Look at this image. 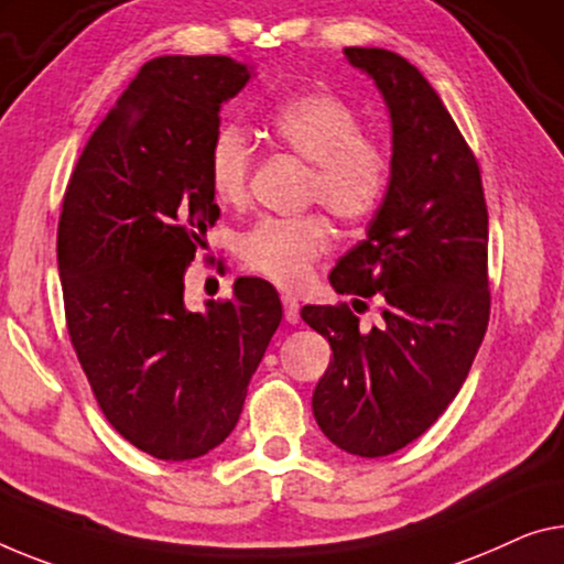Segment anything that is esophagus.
Instances as JSON below:
<instances>
[{
	"instance_id": "obj_1",
	"label": "esophagus",
	"mask_w": 564,
	"mask_h": 564,
	"mask_svg": "<svg viewBox=\"0 0 564 564\" xmlns=\"http://www.w3.org/2000/svg\"><path fill=\"white\" fill-rule=\"evenodd\" d=\"M282 305H284V319H288L290 325H297L300 323V302H297V297H292V294H282Z\"/></svg>"
}]
</instances>
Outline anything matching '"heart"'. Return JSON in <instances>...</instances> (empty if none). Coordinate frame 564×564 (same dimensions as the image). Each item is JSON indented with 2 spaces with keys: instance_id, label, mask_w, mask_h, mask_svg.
<instances>
[{
  "instance_id": "obj_1",
  "label": "heart",
  "mask_w": 564,
  "mask_h": 564,
  "mask_svg": "<svg viewBox=\"0 0 564 564\" xmlns=\"http://www.w3.org/2000/svg\"><path fill=\"white\" fill-rule=\"evenodd\" d=\"M270 131L284 149L312 163L307 198H317L340 219H362L383 204L391 184V155L360 135V118L333 93L312 90L282 100L270 112ZM252 145L239 126H221L209 149V181L221 204L247 198ZM330 247V229L315 214L276 219L264 216L239 239L249 270L282 288L307 280L312 264Z\"/></svg>"
}]
</instances>
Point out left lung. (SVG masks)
I'll return each mask as SVG.
<instances>
[{
  "instance_id": "left-lung-1",
  "label": "left lung",
  "mask_w": 564,
  "mask_h": 564,
  "mask_svg": "<svg viewBox=\"0 0 564 564\" xmlns=\"http://www.w3.org/2000/svg\"><path fill=\"white\" fill-rule=\"evenodd\" d=\"M345 59L383 95L393 153L383 204L330 284L372 297L380 317L366 330L348 307L305 305L302 319L333 348L312 393L317 426L378 458L429 431L469 376L489 323V214L479 163L419 67L380 47Z\"/></svg>"
}]
</instances>
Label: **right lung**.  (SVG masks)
Returning a JSON list of instances; mask_svg holds the SVG:
<instances>
[{"label": "right lung", "mask_w": 564, "mask_h": 564, "mask_svg": "<svg viewBox=\"0 0 564 564\" xmlns=\"http://www.w3.org/2000/svg\"><path fill=\"white\" fill-rule=\"evenodd\" d=\"M254 67L166 55L141 67L95 128L57 227L67 333L100 411L163 462L209 454L237 426L247 386L280 327L270 282L184 302V272L219 219L209 149Z\"/></svg>", "instance_id": "right-lung-1"}]
</instances>
